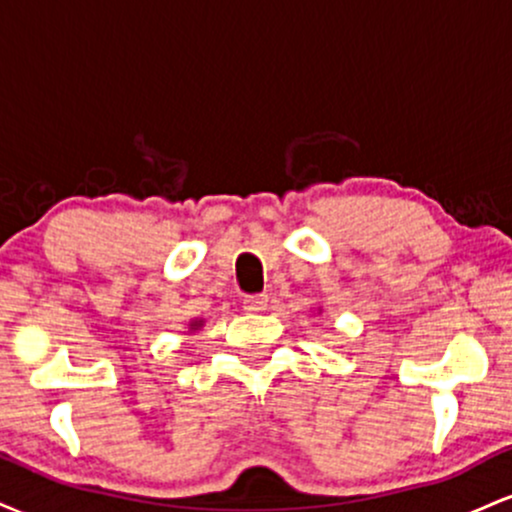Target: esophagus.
I'll return each mask as SVG.
<instances>
[{
  "instance_id": "34e87169",
  "label": "esophagus",
  "mask_w": 512,
  "mask_h": 512,
  "mask_svg": "<svg viewBox=\"0 0 512 512\" xmlns=\"http://www.w3.org/2000/svg\"><path fill=\"white\" fill-rule=\"evenodd\" d=\"M264 308H267V296H264V293L243 298V310H248V313H262Z\"/></svg>"
}]
</instances>
